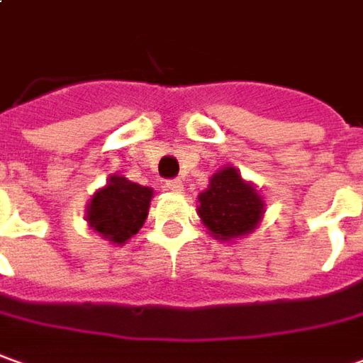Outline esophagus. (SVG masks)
I'll use <instances>...</instances> for the list:
<instances>
[{
  "mask_svg": "<svg viewBox=\"0 0 363 363\" xmlns=\"http://www.w3.org/2000/svg\"><path fill=\"white\" fill-rule=\"evenodd\" d=\"M164 189H167V191L174 192V194H181L182 189H184V184H182V182L179 181V179H174V181H167V182H164Z\"/></svg>",
  "mask_w": 363,
  "mask_h": 363,
  "instance_id": "esophagus-1",
  "label": "esophagus"
}]
</instances>
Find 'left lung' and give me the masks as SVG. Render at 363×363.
<instances>
[{
    "instance_id": "left-lung-1",
    "label": "left lung",
    "mask_w": 363,
    "mask_h": 363,
    "mask_svg": "<svg viewBox=\"0 0 363 363\" xmlns=\"http://www.w3.org/2000/svg\"><path fill=\"white\" fill-rule=\"evenodd\" d=\"M196 213L211 236L233 242L256 230L264 218L266 202L250 181H244L233 164L216 171L208 189L199 194Z\"/></svg>"
}]
</instances>
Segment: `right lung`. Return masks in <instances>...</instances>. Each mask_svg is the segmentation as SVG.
Returning a JSON list of instances; mask_svg holds the SVG:
<instances>
[{"mask_svg": "<svg viewBox=\"0 0 363 363\" xmlns=\"http://www.w3.org/2000/svg\"><path fill=\"white\" fill-rule=\"evenodd\" d=\"M152 194L149 186L127 181L119 174L111 177L89 201L85 211L89 228L117 246L125 244L143 228Z\"/></svg>", "mask_w": 363, "mask_h": 363, "instance_id": "right-lung-1", "label": "right lung"}]
</instances>
